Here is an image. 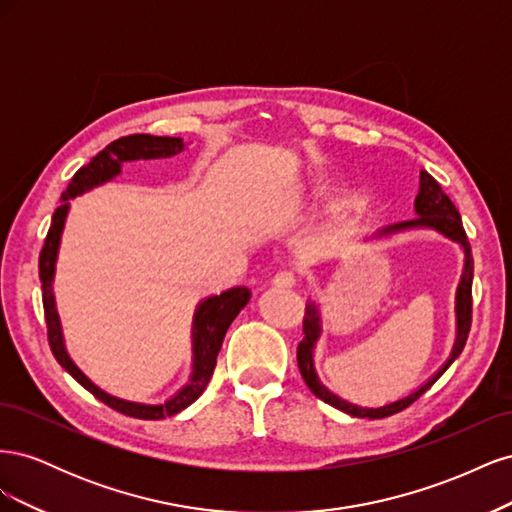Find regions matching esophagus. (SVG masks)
Masks as SVG:
<instances>
[{"mask_svg":"<svg viewBox=\"0 0 512 512\" xmlns=\"http://www.w3.org/2000/svg\"><path fill=\"white\" fill-rule=\"evenodd\" d=\"M273 284L277 288H292L294 284H297V275H294L292 271H280V273H275Z\"/></svg>","mask_w":512,"mask_h":512,"instance_id":"esophagus-1","label":"esophagus"}]
</instances>
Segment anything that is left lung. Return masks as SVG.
Returning a JSON list of instances; mask_svg holds the SVG:
<instances>
[{"label":"left lung","mask_w":512,"mask_h":512,"mask_svg":"<svg viewBox=\"0 0 512 512\" xmlns=\"http://www.w3.org/2000/svg\"><path fill=\"white\" fill-rule=\"evenodd\" d=\"M416 218L408 220V222H399L395 226H389L384 232H391V230H401V228H412V226H431L440 230L442 235L451 237L453 241L461 243L463 250H466V271H463V280L457 292V316H459V337H457V344L455 350L451 354V359L448 363L438 371L436 376H433L425 386L421 389L414 391L412 395L404 397L395 401V404L389 406H382V408H359V406H352L348 401L335 397L331 391L324 389V386L318 382L316 378V371H314V363H312V350H314V342L318 337L320 331V324H318V314H316V307L314 305H307L305 307V316H303V339L297 346V363H299V371L305 380V384L309 386V391H312L318 399H322L324 404H329L337 410H342L350 416H359V418H384V416H393L401 410H406L408 406H412L414 401L421 397L425 391L431 389V384L436 382L444 371L451 367V363L457 359L461 354L463 346L468 342V335L472 329V277H474V258H472V250H470V241L466 230H463L461 224V215L457 211V207L453 205V200L448 198L442 190V185L433 179L427 170L421 173V192L416 196Z\"/></svg>","instance_id":"8db88e82"}]
</instances>
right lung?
<instances>
[{
    "label": "right lung",
    "instance_id": "right-lung-1",
    "mask_svg": "<svg viewBox=\"0 0 512 512\" xmlns=\"http://www.w3.org/2000/svg\"><path fill=\"white\" fill-rule=\"evenodd\" d=\"M181 149H183V138L151 136V134L121 136L111 145H106L96 158H91L89 164L76 170L68 190L61 194V205L53 213L49 235L44 239L40 260H38V271H40V282H42V305H44V318H46V337H49V346L57 363L64 367L76 382L85 386L91 395L100 399L102 404L126 416L143 418V421H160V418L173 416L183 408L194 404V401L200 397V393L207 389V384L213 376L215 363H218V354L224 342V335L230 327V322L237 318V314L247 305V301H250L252 290L245 286L230 288L218 294V297H209L207 301L200 303L194 318V371H192L190 384L183 386L173 399L164 401L160 406H143V404H132V401H123V399L106 395L104 391L98 389L96 384H91L83 376V371L70 361L64 342H61V327L55 312L51 284H53V273H55L59 237H61V230H64V220L68 213V200L119 175L121 162L141 160V158L143 160L168 158V156H175V153H179Z\"/></svg>",
    "mask_w": 512,
    "mask_h": 512
}]
</instances>
